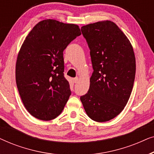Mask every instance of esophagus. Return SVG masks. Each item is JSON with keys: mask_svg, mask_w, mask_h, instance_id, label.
<instances>
[{"mask_svg": "<svg viewBox=\"0 0 154 154\" xmlns=\"http://www.w3.org/2000/svg\"><path fill=\"white\" fill-rule=\"evenodd\" d=\"M78 81H79V78H78V77L75 78V79H73V83H78Z\"/></svg>", "mask_w": 154, "mask_h": 154, "instance_id": "34e87169", "label": "esophagus"}]
</instances>
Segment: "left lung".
<instances>
[{
	"instance_id": "8db88e82",
	"label": "left lung",
	"mask_w": 154,
	"mask_h": 154,
	"mask_svg": "<svg viewBox=\"0 0 154 154\" xmlns=\"http://www.w3.org/2000/svg\"><path fill=\"white\" fill-rule=\"evenodd\" d=\"M81 32L90 50L94 71L89 90L81 101L92 120L109 121L123 110L131 94L136 72L133 48L111 21L85 25Z\"/></svg>"
}]
</instances>
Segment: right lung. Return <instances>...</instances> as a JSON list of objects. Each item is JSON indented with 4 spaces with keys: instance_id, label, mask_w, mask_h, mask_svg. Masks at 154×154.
I'll list each match as a JSON object with an SVG mask.
<instances>
[{
    "instance_id": "obj_1",
    "label": "right lung",
    "mask_w": 154,
    "mask_h": 154,
    "mask_svg": "<svg viewBox=\"0 0 154 154\" xmlns=\"http://www.w3.org/2000/svg\"><path fill=\"white\" fill-rule=\"evenodd\" d=\"M81 34L78 25L54 20L38 23L25 38L16 62V83L25 108L43 121L62 113L71 92L64 76L63 52Z\"/></svg>"
}]
</instances>
